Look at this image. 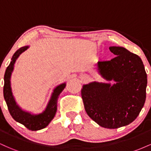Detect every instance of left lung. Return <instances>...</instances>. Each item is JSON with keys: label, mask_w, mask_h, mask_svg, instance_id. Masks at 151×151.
<instances>
[{"label": "left lung", "mask_w": 151, "mask_h": 151, "mask_svg": "<svg viewBox=\"0 0 151 151\" xmlns=\"http://www.w3.org/2000/svg\"><path fill=\"white\" fill-rule=\"evenodd\" d=\"M116 55L97 62L99 73L115 84L96 81L83 86L81 94L88 116L107 129L127 126L139 115L146 98L147 74L140 57L122 47H110Z\"/></svg>", "instance_id": "1"}]
</instances>
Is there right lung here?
<instances>
[{"label":"right lung","instance_id":"obj_1","mask_svg":"<svg viewBox=\"0 0 151 151\" xmlns=\"http://www.w3.org/2000/svg\"><path fill=\"white\" fill-rule=\"evenodd\" d=\"M28 46L22 47L15 52L13 58L11 59L10 65L7 67L4 75V86H3V96L5 101L8 106V111L13 119L22 124L31 131H38L45 128L48 126L50 121L55 117L57 111V105H58V99L60 93L65 88L66 84H60L57 86L52 93L51 99L45 110L40 114H31L28 112L22 111L19 107L15 101V99L12 93L11 86H10V76L14 67V64L19 55L28 48Z\"/></svg>","mask_w":151,"mask_h":151}]
</instances>
